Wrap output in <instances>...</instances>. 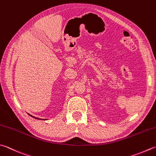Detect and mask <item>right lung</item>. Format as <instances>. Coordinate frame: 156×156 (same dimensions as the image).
<instances>
[{
  "label": "right lung",
  "instance_id": "obj_1",
  "mask_svg": "<svg viewBox=\"0 0 156 156\" xmlns=\"http://www.w3.org/2000/svg\"><path fill=\"white\" fill-rule=\"evenodd\" d=\"M28 115H30V116H31V117H34V118H35V119H39V118H37V117H34V116H32L31 115H30V114H28Z\"/></svg>",
  "mask_w": 156,
  "mask_h": 156
}]
</instances>
